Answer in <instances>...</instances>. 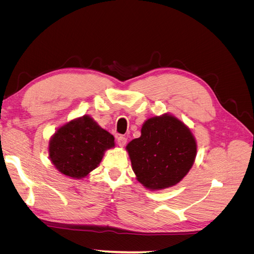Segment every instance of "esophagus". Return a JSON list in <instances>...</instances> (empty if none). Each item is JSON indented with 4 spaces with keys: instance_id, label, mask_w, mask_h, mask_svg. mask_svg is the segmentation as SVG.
<instances>
[{
    "instance_id": "1",
    "label": "esophagus",
    "mask_w": 254,
    "mask_h": 254,
    "mask_svg": "<svg viewBox=\"0 0 254 254\" xmlns=\"http://www.w3.org/2000/svg\"><path fill=\"white\" fill-rule=\"evenodd\" d=\"M126 143H127V139L125 136H122V135L118 136V144H119L120 147H124Z\"/></svg>"
}]
</instances>
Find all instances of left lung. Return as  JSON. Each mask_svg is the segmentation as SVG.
Returning a JSON list of instances; mask_svg holds the SVG:
<instances>
[{
	"label": "left lung",
	"mask_w": 254,
	"mask_h": 254,
	"mask_svg": "<svg viewBox=\"0 0 254 254\" xmlns=\"http://www.w3.org/2000/svg\"><path fill=\"white\" fill-rule=\"evenodd\" d=\"M126 150L136 180L150 190L172 188L188 175L197 155L190 129L171 113L146 120Z\"/></svg>",
	"instance_id": "8db88e82"
}]
</instances>
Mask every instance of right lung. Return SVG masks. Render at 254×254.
<instances>
[{"instance_id": "1", "label": "right lung", "mask_w": 254, "mask_h": 254, "mask_svg": "<svg viewBox=\"0 0 254 254\" xmlns=\"http://www.w3.org/2000/svg\"><path fill=\"white\" fill-rule=\"evenodd\" d=\"M114 146L113 135L86 114L57 128L49 141V157L59 173L82 179L99 165L106 150Z\"/></svg>"}]
</instances>
